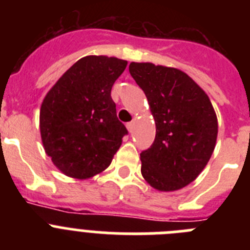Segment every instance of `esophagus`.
Segmentation results:
<instances>
[{"mask_svg": "<svg viewBox=\"0 0 250 250\" xmlns=\"http://www.w3.org/2000/svg\"><path fill=\"white\" fill-rule=\"evenodd\" d=\"M134 125H135V123H134V121H131V123H127V124H126V129H127V131L131 132L132 130H134Z\"/></svg>", "mask_w": 250, "mask_h": 250, "instance_id": "1", "label": "esophagus"}]
</instances>
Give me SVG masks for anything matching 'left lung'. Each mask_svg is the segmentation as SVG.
Instances as JSON below:
<instances>
[{
    "label": "left lung",
    "mask_w": 250,
    "mask_h": 250,
    "mask_svg": "<svg viewBox=\"0 0 250 250\" xmlns=\"http://www.w3.org/2000/svg\"><path fill=\"white\" fill-rule=\"evenodd\" d=\"M129 71L145 92L156 127L152 145L140 154L143 178L159 191L183 189L213 154L215 110L204 90L179 68L131 62Z\"/></svg>",
    "instance_id": "obj_1"
}]
</instances>
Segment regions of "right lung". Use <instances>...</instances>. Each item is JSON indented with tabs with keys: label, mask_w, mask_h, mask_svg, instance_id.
<instances>
[{
	"label": "right lung",
	"mask_w": 250,
	"mask_h": 250,
	"mask_svg": "<svg viewBox=\"0 0 250 250\" xmlns=\"http://www.w3.org/2000/svg\"><path fill=\"white\" fill-rule=\"evenodd\" d=\"M126 65L118 57L85 56L46 94L40 109L41 140L66 176L85 180L111 164L127 134L116 115L111 87Z\"/></svg>",
	"instance_id": "right-lung-1"
}]
</instances>
